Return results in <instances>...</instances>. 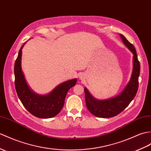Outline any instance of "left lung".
I'll return each mask as SVG.
<instances>
[{
	"label": "left lung",
	"mask_w": 151,
	"mask_h": 151,
	"mask_svg": "<svg viewBox=\"0 0 151 151\" xmlns=\"http://www.w3.org/2000/svg\"><path fill=\"white\" fill-rule=\"evenodd\" d=\"M124 43L133 53V71L130 82L122 93L113 99L105 100H98L91 95L86 88L85 91L86 104L91 114L100 118H111L120 114L127 107L135 97L138 89V78L140 71V64L134 45L120 34Z\"/></svg>",
	"instance_id": "obj_1"
}]
</instances>
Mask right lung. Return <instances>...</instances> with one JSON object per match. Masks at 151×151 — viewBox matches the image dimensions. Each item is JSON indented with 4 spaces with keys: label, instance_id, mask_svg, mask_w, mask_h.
Returning a JSON list of instances; mask_svg holds the SVG:
<instances>
[{
    "label": "right lung",
    "instance_id": "obj_1",
    "mask_svg": "<svg viewBox=\"0 0 151 151\" xmlns=\"http://www.w3.org/2000/svg\"><path fill=\"white\" fill-rule=\"evenodd\" d=\"M19 50L14 67L15 89L20 100L26 109L35 116L40 118H50L58 114L64 105L65 96L71 87L76 83L73 79L60 84L47 95L40 96L35 94L28 87L21 69L22 49Z\"/></svg>",
    "mask_w": 151,
    "mask_h": 151
}]
</instances>
